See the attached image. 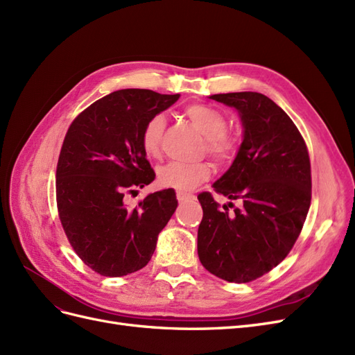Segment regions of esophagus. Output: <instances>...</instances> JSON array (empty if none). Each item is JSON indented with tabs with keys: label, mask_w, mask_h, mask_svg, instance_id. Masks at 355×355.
<instances>
[{
	"label": "esophagus",
	"mask_w": 355,
	"mask_h": 355,
	"mask_svg": "<svg viewBox=\"0 0 355 355\" xmlns=\"http://www.w3.org/2000/svg\"><path fill=\"white\" fill-rule=\"evenodd\" d=\"M176 197H178V200H179V202H184V201L194 200V198H196L192 194H187V192H178Z\"/></svg>",
	"instance_id": "1"
}]
</instances>
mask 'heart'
<instances>
[{"mask_svg":"<svg viewBox=\"0 0 355 355\" xmlns=\"http://www.w3.org/2000/svg\"><path fill=\"white\" fill-rule=\"evenodd\" d=\"M185 116L197 130L206 137V151L219 163H228L239 153L240 136L228 132V120L225 114L213 106L194 103L185 108ZM164 130V118L154 115L146 121L141 144L149 158H158L161 154V136ZM211 175V166L207 161L196 164L168 163L157 168V184L161 188L191 191L207 180Z\"/></svg>","mask_w":355,"mask_h":355,"instance_id":"heart-1","label":"heart"}]
</instances>
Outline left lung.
<instances>
[{
	"label": "left lung",
	"mask_w": 355,
	"mask_h": 355,
	"mask_svg": "<svg viewBox=\"0 0 355 355\" xmlns=\"http://www.w3.org/2000/svg\"><path fill=\"white\" fill-rule=\"evenodd\" d=\"M210 99L240 115L243 142L213 188L241 206L222 211L210 192L198 196V257L222 280L249 283L280 263L302 231L311 204L309 155L295 123L265 94L239 92Z\"/></svg>",
	"instance_id": "1"
}]
</instances>
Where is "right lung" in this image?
I'll return each instance as SVG.
<instances>
[{"instance_id":"right-lung-1","label":"right lung","mask_w":355,"mask_h":355,"mask_svg":"<svg viewBox=\"0 0 355 355\" xmlns=\"http://www.w3.org/2000/svg\"><path fill=\"white\" fill-rule=\"evenodd\" d=\"M179 98L118 90L92 103L68 128L56 170L59 218L75 253L101 275L142 270L178 207L173 189L149 194L135 209H127L123 198L130 188L155 179L141 144L142 130Z\"/></svg>"}]
</instances>
